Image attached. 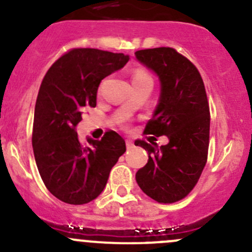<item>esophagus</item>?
<instances>
[{
	"label": "esophagus",
	"instance_id": "esophagus-1",
	"mask_svg": "<svg viewBox=\"0 0 252 252\" xmlns=\"http://www.w3.org/2000/svg\"><path fill=\"white\" fill-rule=\"evenodd\" d=\"M126 149H128V150L133 149V147H134V142L131 141V140H126Z\"/></svg>",
	"mask_w": 252,
	"mask_h": 252
}]
</instances>
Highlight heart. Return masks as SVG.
Masks as SVG:
<instances>
[{"label":"heart","instance_id":"1","mask_svg":"<svg viewBox=\"0 0 252 252\" xmlns=\"http://www.w3.org/2000/svg\"><path fill=\"white\" fill-rule=\"evenodd\" d=\"M146 79H151V78H150V75L147 74L146 72H144V70H141V69L135 70V73L133 74V81L146 80Z\"/></svg>","mask_w":252,"mask_h":252}]
</instances>
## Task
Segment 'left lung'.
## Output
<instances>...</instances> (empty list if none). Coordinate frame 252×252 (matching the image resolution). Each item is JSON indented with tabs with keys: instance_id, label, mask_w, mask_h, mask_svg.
Here are the masks:
<instances>
[{
	"instance_id": "left-lung-1",
	"label": "left lung",
	"mask_w": 252,
	"mask_h": 252,
	"mask_svg": "<svg viewBox=\"0 0 252 252\" xmlns=\"http://www.w3.org/2000/svg\"><path fill=\"white\" fill-rule=\"evenodd\" d=\"M135 57L159 80L158 103L145 133L169 140L161 147L135 141L149 154L135 179L147 196L172 204L191 191L207 161L210 108L205 85L196 67L174 48L140 50Z\"/></svg>"
}]
</instances>
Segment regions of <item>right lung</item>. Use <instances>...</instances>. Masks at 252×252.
I'll list each match as a JSON object with an SVG mask.
<instances>
[{
	"label": "right lung",
	"instance_id": "obj_1",
	"mask_svg": "<svg viewBox=\"0 0 252 252\" xmlns=\"http://www.w3.org/2000/svg\"><path fill=\"white\" fill-rule=\"evenodd\" d=\"M129 56L96 48H74L47 70L36 98L32 149L48 191L61 201L84 205L103 191L112 167L126 152L116 131L98 140L79 141L84 111L95 107L102 79L122 69Z\"/></svg>",
	"mask_w": 252,
	"mask_h": 252
}]
</instances>
